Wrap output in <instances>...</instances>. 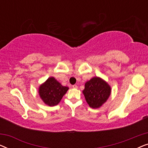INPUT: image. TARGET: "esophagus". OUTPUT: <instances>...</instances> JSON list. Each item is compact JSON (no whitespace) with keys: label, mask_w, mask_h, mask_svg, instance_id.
<instances>
[{"label":"esophagus","mask_w":148,"mask_h":148,"mask_svg":"<svg viewBox=\"0 0 148 148\" xmlns=\"http://www.w3.org/2000/svg\"><path fill=\"white\" fill-rule=\"evenodd\" d=\"M73 88L74 89H77V85H73Z\"/></svg>","instance_id":"obj_1"}]
</instances>
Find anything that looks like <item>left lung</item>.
<instances>
[{"mask_svg": "<svg viewBox=\"0 0 148 148\" xmlns=\"http://www.w3.org/2000/svg\"><path fill=\"white\" fill-rule=\"evenodd\" d=\"M111 93V88L102 79L94 77L85 84L83 90L86 102L91 108H98L106 102Z\"/></svg>", "mask_w": 148, "mask_h": 148, "instance_id": "left-lung-1", "label": "left lung"}]
</instances>
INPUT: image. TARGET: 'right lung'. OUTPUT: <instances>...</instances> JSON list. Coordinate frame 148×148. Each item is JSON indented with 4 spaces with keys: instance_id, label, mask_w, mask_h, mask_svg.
<instances>
[{
    "instance_id": "right-lung-1",
    "label": "right lung",
    "mask_w": 148,
    "mask_h": 148,
    "mask_svg": "<svg viewBox=\"0 0 148 148\" xmlns=\"http://www.w3.org/2000/svg\"><path fill=\"white\" fill-rule=\"evenodd\" d=\"M68 90V87L62 86L55 78L51 77L40 86L39 95L46 104L54 106L60 102Z\"/></svg>"
}]
</instances>
